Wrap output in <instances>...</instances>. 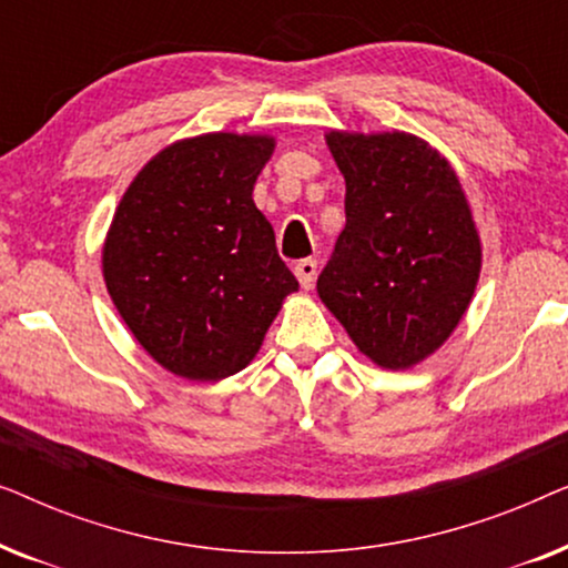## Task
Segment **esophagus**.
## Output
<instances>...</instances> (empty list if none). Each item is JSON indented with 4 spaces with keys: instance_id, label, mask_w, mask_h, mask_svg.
Segmentation results:
<instances>
[{
    "instance_id": "esophagus-1",
    "label": "esophagus",
    "mask_w": 568,
    "mask_h": 568,
    "mask_svg": "<svg viewBox=\"0 0 568 568\" xmlns=\"http://www.w3.org/2000/svg\"><path fill=\"white\" fill-rule=\"evenodd\" d=\"M315 274H317V261L315 258H302V261L294 263V276L300 278V284L305 286V290L313 286Z\"/></svg>"
}]
</instances>
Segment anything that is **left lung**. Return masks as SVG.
<instances>
[{
  "instance_id": "obj_1",
  "label": "left lung",
  "mask_w": 568,
  "mask_h": 568,
  "mask_svg": "<svg viewBox=\"0 0 568 568\" xmlns=\"http://www.w3.org/2000/svg\"><path fill=\"white\" fill-rule=\"evenodd\" d=\"M346 181V227L317 294L362 354L414 367L449 338L480 274V240L455 170L422 139L325 136Z\"/></svg>"
}]
</instances>
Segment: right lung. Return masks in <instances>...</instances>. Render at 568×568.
Masks as SVG:
<instances>
[{"mask_svg":"<svg viewBox=\"0 0 568 568\" xmlns=\"http://www.w3.org/2000/svg\"><path fill=\"white\" fill-rule=\"evenodd\" d=\"M274 139L204 134L146 162L103 247L108 294L150 356L185 379L235 375L297 278L253 204Z\"/></svg>","mask_w":568,"mask_h":568,"instance_id":"obj_1","label":"right lung"}]
</instances>
